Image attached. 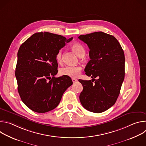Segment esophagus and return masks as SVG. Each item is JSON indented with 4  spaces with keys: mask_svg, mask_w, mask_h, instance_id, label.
<instances>
[{
    "mask_svg": "<svg viewBox=\"0 0 146 146\" xmlns=\"http://www.w3.org/2000/svg\"><path fill=\"white\" fill-rule=\"evenodd\" d=\"M72 81H73V82H76V81H77V80L76 79H75V78H72Z\"/></svg>",
    "mask_w": 146,
    "mask_h": 146,
    "instance_id": "1",
    "label": "esophagus"
}]
</instances>
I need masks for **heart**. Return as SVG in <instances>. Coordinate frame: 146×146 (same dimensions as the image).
<instances>
[{
    "instance_id": "b5f03b06",
    "label": "heart",
    "mask_w": 146,
    "mask_h": 146,
    "mask_svg": "<svg viewBox=\"0 0 146 146\" xmlns=\"http://www.w3.org/2000/svg\"><path fill=\"white\" fill-rule=\"evenodd\" d=\"M72 49L73 51L80 57L84 56L85 54V48L81 43L78 42H76L72 44L71 46ZM56 60L58 63H61L62 58V51L59 50L57 52L55 56ZM81 68L79 66H66L60 69L59 73L61 75L66 76L71 78H77L81 73Z\"/></svg>"
}]
</instances>
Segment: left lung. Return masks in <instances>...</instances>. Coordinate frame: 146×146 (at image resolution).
I'll return each instance as SVG.
<instances>
[{"label": "left lung", "instance_id": "left-lung-1", "mask_svg": "<svg viewBox=\"0 0 146 146\" xmlns=\"http://www.w3.org/2000/svg\"><path fill=\"white\" fill-rule=\"evenodd\" d=\"M78 38L90 48L91 60L85 68L86 74L98 78L78 80L83 87L80 100L86 110L100 113L113 106L120 93L125 77L124 52L113 36L102 32Z\"/></svg>", "mask_w": 146, "mask_h": 146}]
</instances>
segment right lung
Returning a JSON list of instances; mask_svg holds the SVG:
<instances>
[{
	"instance_id": "right-lung-1",
	"label": "right lung",
	"mask_w": 146,
	"mask_h": 146,
	"mask_svg": "<svg viewBox=\"0 0 146 146\" xmlns=\"http://www.w3.org/2000/svg\"><path fill=\"white\" fill-rule=\"evenodd\" d=\"M73 39L47 32L36 33L20 46L15 77L22 101L31 110L43 113L54 109L64 92L73 84L58 73L56 54Z\"/></svg>"
}]
</instances>
